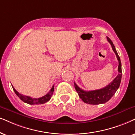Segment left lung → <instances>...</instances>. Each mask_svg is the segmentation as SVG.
Returning a JSON list of instances; mask_svg holds the SVG:
<instances>
[{
	"label": "left lung",
	"instance_id": "8db88e82",
	"mask_svg": "<svg viewBox=\"0 0 135 135\" xmlns=\"http://www.w3.org/2000/svg\"><path fill=\"white\" fill-rule=\"evenodd\" d=\"M107 40L112 45L113 50L117 55V59L118 60V74L115 79L110 83L106 86L105 87L101 89L92 90V91H85L78 87V85L74 82V86L76 92L78 93V96L85 103L90 104V105H98V104L105 103L108 101L113 96L114 94L118 89L120 86L121 80H122V64H121L120 58L118 55V53L116 50L112 41L109 37H107Z\"/></svg>",
	"mask_w": 135,
	"mask_h": 135
}]
</instances>
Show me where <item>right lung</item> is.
<instances>
[{
	"label": "right lung",
	"mask_w": 135,
	"mask_h": 135,
	"mask_svg": "<svg viewBox=\"0 0 135 135\" xmlns=\"http://www.w3.org/2000/svg\"><path fill=\"white\" fill-rule=\"evenodd\" d=\"M13 91L15 93V94L17 95L18 98H19L22 101H23L25 103L29 104V105H40V104H44L46 103V102H49L50 100L51 97H52L53 93L54 91V85H53L52 88H51V90L48 92L45 96L40 97L38 98H32V97H28V96H25V95H23L20 94V93L17 91L15 89L14 87L12 85Z\"/></svg>",
	"instance_id": "obj_1"
}]
</instances>
